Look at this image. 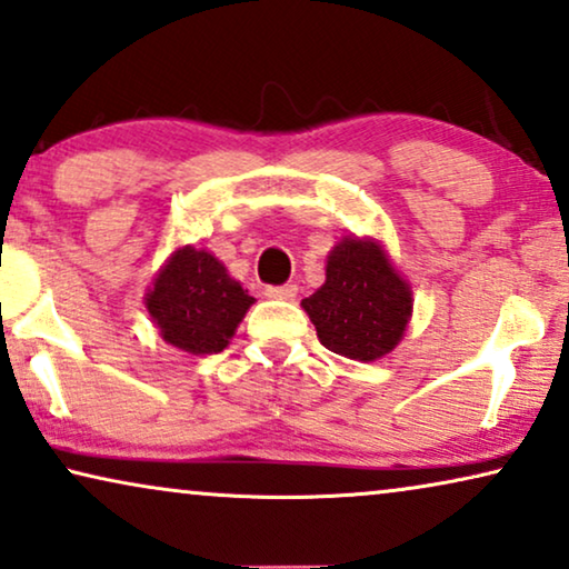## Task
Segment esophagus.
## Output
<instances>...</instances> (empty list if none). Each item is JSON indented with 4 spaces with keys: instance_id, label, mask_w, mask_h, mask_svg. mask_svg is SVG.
<instances>
[{
    "instance_id": "34e87169",
    "label": "esophagus",
    "mask_w": 569,
    "mask_h": 569,
    "mask_svg": "<svg viewBox=\"0 0 569 569\" xmlns=\"http://www.w3.org/2000/svg\"><path fill=\"white\" fill-rule=\"evenodd\" d=\"M266 296H268V299H276V301H291V299H296V286H291V283L268 286Z\"/></svg>"
}]
</instances>
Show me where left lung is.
I'll return each mask as SVG.
<instances>
[{
    "instance_id": "8db88e82",
    "label": "left lung",
    "mask_w": 569,
    "mask_h": 569,
    "mask_svg": "<svg viewBox=\"0 0 569 569\" xmlns=\"http://www.w3.org/2000/svg\"><path fill=\"white\" fill-rule=\"evenodd\" d=\"M412 301V286L379 239L342 237L327 254L325 283L301 307L327 350L371 363L402 342Z\"/></svg>"
}]
</instances>
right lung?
<instances>
[{
    "instance_id": "obj_1",
    "label": "right lung",
    "mask_w": 569,
    "mask_h": 569,
    "mask_svg": "<svg viewBox=\"0 0 569 569\" xmlns=\"http://www.w3.org/2000/svg\"><path fill=\"white\" fill-rule=\"evenodd\" d=\"M254 303L208 250L182 244L151 281L143 307L167 346L188 356L221 353Z\"/></svg>"
}]
</instances>
